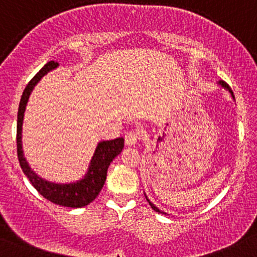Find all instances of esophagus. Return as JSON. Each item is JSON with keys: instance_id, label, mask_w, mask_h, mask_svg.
Returning <instances> with one entry per match:
<instances>
[{"instance_id": "1", "label": "esophagus", "mask_w": 257, "mask_h": 257, "mask_svg": "<svg viewBox=\"0 0 257 257\" xmlns=\"http://www.w3.org/2000/svg\"><path fill=\"white\" fill-rule=\"evenodd\" d=\"M140 139H141V136L137 131H128L125 135V142L127 146H135Z\"/></svg>"}]
</instances>
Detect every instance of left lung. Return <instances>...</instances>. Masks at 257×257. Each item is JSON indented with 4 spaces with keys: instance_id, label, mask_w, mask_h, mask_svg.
I'll return each mask as SVG.
<instances>
[{
    "instance_id": "8db88e82",
    "label": "left lung",
    "mask_w": 257,
    "mask_h": 257,
    "mask_svg": "<svg viewBox=\"0 0 257 257\" xmlns=\"http://www.w3.org/2000/svg\"><path fill=\"white\" fill-rule=\"evenodd\" d=\"M218 85H219V86H220V88H221V89L226 90V91H227V92H229V94H230V95H231L232 100H235V96H234V94H232L231 89H230V88H229V85H227V84H226V83H224V81H223V80H220V81H218ZM145 197H146V199H147L148 204H150V205H151V208H152V209H153V210H155V211H158V213H161V214H167V213H165V211H162V210H161V209H158L157 207H156V205H155V204H153V203H152V202H151V200H150V199H148V198H147V195H146V193H145Z\"/></svg>"
}]
</instances>
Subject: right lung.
I'll return each mask as SVG.
<instances>
[{"instance_id": "add662e5", "label": "right lung", "mask_w": 257, "mask_h": 257, "mask_svg": "<svg viewBox=\"0 0 257 257\" xmlns=\"http://www.w3.org/2000/svg\"><path fill=\"white\" fill-rule=\"evenodd\" d=\"M58 67H59V63L55 62V60L47 63L34 75V78L28 83L25 91H23L17 115L18 161H20L23 173L30 179L32 186L36 188L39 192V194L43 195L46 199L54 203V204L63 205V207L83 208L90 204L99 195L100 190L104 187L105 181H106L107 168H109L110 163L112 162L113 158L120 155L121 151H122L123 139L122 137H117V139L109 140V141H100L96 148H95V152L92 155L91 160H90L88 171L84 174L83 178H80L79 181L70 182V183L50 182L42 178L41 176H38L31 168L30 163L26 160L22 147V126L23 120H25L26 107H27V102L30 100L34 86L39 83V80L44 75H47L49 71L54 70Z\"/></svg>"}]
</instances>
